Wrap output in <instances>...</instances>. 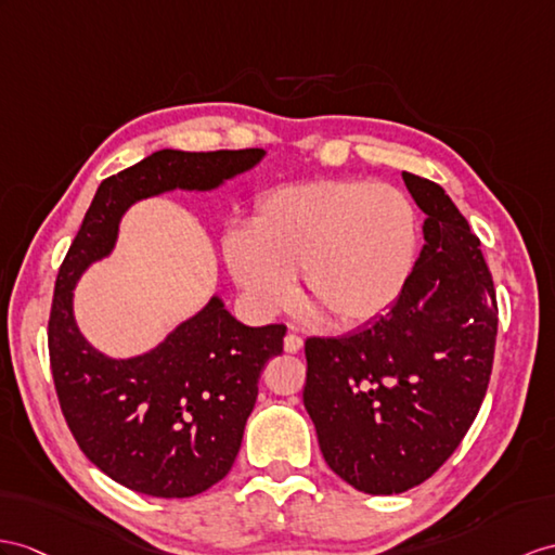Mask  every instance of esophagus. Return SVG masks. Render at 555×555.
I'll use <instances>...</instances> for the list:
<instances>
[{"instance_id": "esophagus-1", "label": "esophagus", "mask_w": 555, "mask_h": 555, "mask_svg": "<svg viewBox=\"0 0 555 555\" xmlns=\"http://www.w3.org/2000/svg\"><path fill=\"white\" fill-rule=\"evenodd\" d=\"M304 348V339L299 334H287L285 336V350L287 353H299V350Z\"/></svg>"}]
</instances>
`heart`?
Instances as JSON below:
<instances>
[{
  "instance_id": "1",
  "label": "heart",
  "mask_w": 555,
  "mask_h": 555,
  "mask_svg": "<svg viewBox=\"0 0 555 555\" xmlns=\"http://www.w3.org/2000/svg\"><path fill=\"white\" fill-rule=\"evenodd\" d=\"M422 245V219L408 193L356 179L313 181L266 195L251 228L223 237L237 287L259 313L301 296L332 327L384 318L408 289Z\"/></svg>"
}]
</instances>
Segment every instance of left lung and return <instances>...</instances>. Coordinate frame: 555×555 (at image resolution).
Instances as JSON below:
<instances>
[{"label": "left lung", "instance_id": "8db88e82", "mask_svg": "<svg viewBox=\"0 0 555 555\" xmlns=\"http://www.w3.org/2000/svg\"><path fill=\"white\" fill-rule=\"evenodd\" d=\"M426 214L414 273L379 320L306 341L304 404L324 462L364 494L408 492L448 462L488 393L496 296L480 240L434 181L402 171Z\"/></svg>", "mask_w": 555, "mask_h": 555}]
</instances>
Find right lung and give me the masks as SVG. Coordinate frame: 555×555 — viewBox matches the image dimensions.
Returning a JSON list of instances; mask_svg holds the SVG:
<instances>
[{"instance_id": "add662e5", "label": "right lung", "mask_w": 555, "mask_h": 555, "mask_svg": "<svg viewBox=\"0 0 555 555\" xmlns=\"http://www.w3.org/2000/svg\"><path fill=\"white\" fill-rule=\"evenodd\" d=\"M263 157L261 147L147 155L99 185L59 270L49 358L63 416L89 462L133 492L183 499L228 476L261 372L282 353L287 327L242 324L214 294L155 348L111 358L79 332L75 287L91 263L113 254L131 205L171 191H216Z\"/></svg>"}]
</instances>
